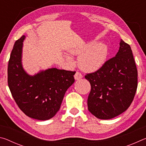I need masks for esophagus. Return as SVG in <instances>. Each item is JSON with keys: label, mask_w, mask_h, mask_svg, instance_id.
I'll return each mask as SVG.
<instances>
[{"label": "esophagus", "mask_w": 146, "mask_h": 146, "mask_svg": "<svg viewBox=\"0 0 146 146\" xmlns=\"http://www.w3.org/2000/svg\"><path fill=\"white\" fill-rule=\"evenodd\" d=\"M74 77H75V79L76 80H80V78H82L83 77V76L80 72H78V71H76V73L75 74V76H74Z\"/></svg>", "instance_id": "34e87169"}]
</instances>
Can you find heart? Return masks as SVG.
<instances>
[{"label": "heart", "instance_id": "heart-1", "mask_svg": "<svg viewBox=\"0 0 146 146\" xmlns=\"http://www.w3.org/2000/svg\"><path fill=\"white\" fill-rule=\"evenodd\" d=\"M69 52L73 55L78 56V64L84 71L93 72L102 67L107 60L109 48L106 44L90 42L81 44L69 49ZM66 58L71 62V57L66 56Z\"/></svg>", "mask_w": 146, "mask_h": 146}]
</instances>
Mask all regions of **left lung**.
<instances>
[{
	"mask_svg": "<svg viewBox=\"0 0 146 146\" xmlns=\"http://www.w3.org/2000/svg\"><path fill=\"white\" fill-rule=\"evenodd\" d=\"M137 76L131 48L120 40L115 56L85 76L91 84L88 98L90 112L100 119L108 120L126 111L137 91Z\"/></svg>",
	"mask_w": 146,
	"mask_h": 146,
	"instance_id": "8db88e82",
	"label": "left lung"
}]
</instances>
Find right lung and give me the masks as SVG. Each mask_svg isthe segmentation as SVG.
<instances>
[{
    "label": "right lung",
    "mask_w": 146,
    "mask_h": 146,
    "mask_svg": "<svg viewBox=\"0 0 146 146\" xmlns=\"http://www.w3.org/2000/svg\"><path fill=\"white\" fill-rule=\"evenodd\" d=\"M23 35L14 44L8 68V83L15 101L28 117L40 120L53 118L60 110L66 91L75 82V71L49 68L29 75L22 64Z\"/></svg>",
    "instance_id": "obj_1"
}]
</instances>
